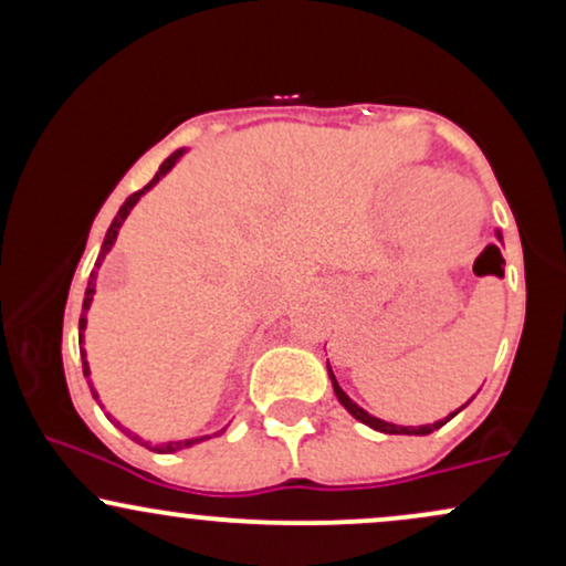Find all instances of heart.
Masks as SVG:
<instances>
[{"label":"heart","mask_w":566,"mask_h":566,"mask_svg":"<svg viewBox=\"0 0 566 566\" xmlns=\"http://www.w3.org/2000/svg\"><path fill=\"white\" fill-rule=\"evenodd\" d=\"M428 182L432 184L431 187L426 188L428 197H439L441 191H450V188H454L452 184H447V180H437V184H433V172H428V170H418V172L409 175L407 188H420V186H427ZM444 212L450 218H460L465 212V199L460 197V193H454V191L447 193V197H444ZM476 229H479V218H476V212H471V218L465 220L463 229H460L458 237L452 239V247H463L465 242H469V239H473Z\"/></svg>","instance_id":"heart-1"}]
</instances>
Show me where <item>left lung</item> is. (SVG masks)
<instances>
[{"instance_id":"obj_1","label":"left lung","mask_w":566,"mask_h":566,"mask_svg":"<svg viewBox=\"0 0 566 566\" xmlns=\"http://www.w3.org/2000/svg\"><path fill=\"white\" fill-rule=\"evenodd\" d=\"M495 239L500 244H490L486 247V250H495V252H500V247H503V233H500V229H495ZM500 261H503V255H500ZM505 271V261H503V269H500V274H503ZM327 375H329V380H333V391H335V396H337V401H340L343 407H346V412L350 415V418H356L359 420V423H365V426H369V428H375V431H380V433H405V437H426V433H433V431H439L441 426L444 423H450V420L454 418V415L460 412V409H465L473 401V394L469 401H465L463 407H458L454 409V412H450L447 415V418H441V420H433V423H426V426H396V423H388V420H380V418H375V415H369L367 409H361L359 405H356L354 399H350V396L343 391L340 388V382H337V378H335V373H333V367H329V361H327Z\"/></svg>"}]
</instances>
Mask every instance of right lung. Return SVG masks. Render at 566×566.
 Here are the masks:
<instances>
[{"label": "right lung", "mask_w": 566, "mask_h": 566, "mask_svg": "<svg viewBox=\"0 0 566 566\" xmlns=\"http://www.w3.org/2000/svg\"><path fill=\"white\" fill-rule=\"evenodd\" d=\"M186 151H188V148H178V151H172L170 157H167L165 161H161L159 172L154 175V178H151V184H148V186H143L140 191H135V193H133V197H127V199H125V205H122V207H119V212H116V216H114L112 226H108V231H106V239H103V244H101V252H97L95 269L90 271V279H87V290H84V301H82V316H80V354H82V369H84V378H90V361H87V350H84V329H87V311H90V305H93V297H95L97 269H101L103 261H106V255H108V252H112V247L116 244V237H119V229H122V226H125L127 216H129V212H133V207L138 205L143 193H146V191H151V188L157 186L159 180L165 178V175L170 172L172 167L178 165V161L186 157ZM87 386H90V391H93V399L97 401V405H101V396H97L95 386H93V380H87ZM101 409H103V405H101ZM106 418L112 420V423H114L116 428H119L122 433H127L129 439H133V441H138V444L146 447V450H151V452H159V454H167V452H178V450H186V447H193V444H199V441H207V439H210V437H220V433L226 431V428H220V431H216V433H205V437L175 439V441H161V444H151V441H143V437H138V433H135V431H129L127 426H122L119 420L114 418V415H108V412H106Z\"/></svg>", "instance_id": "add662e5"}]
</instances>
